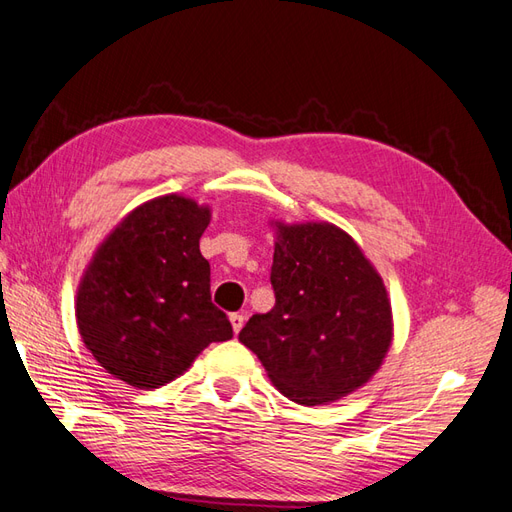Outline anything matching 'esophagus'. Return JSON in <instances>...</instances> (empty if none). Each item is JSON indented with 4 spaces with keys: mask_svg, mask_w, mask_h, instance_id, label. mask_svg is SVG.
Segmentation results:
<instances>
[{
    "mask_svg": "<svg viewBox=\"0 0 512 512\" xmlns=\"http://www.w3.org/2000/svg\"><path fill=\"white\" fill-rule=\"evenodd\" d=\"M230 323H232L234 334H239L241 328H243V323H245V317H243L241 313H232V315H230Z\"/></svg>",
    "mask_w": 512,
    "mask_h": 512,
    "instance_id": "esophagus-1",
    "label": "esophagus"
}]
</instances>
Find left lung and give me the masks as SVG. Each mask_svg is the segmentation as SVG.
Returning <instances> with one entry per match:
<instances>
[{
  "instance_id": "left-lung-1",
  "label": "left lung",
  "mask_w": 512,
  "mask_h": 512,
  "mask_svg": "<svg viewBox=\"0 0 512 512\" xmlns=\"http://www.w3.org/2000/svg\"><path fill=\"white\" fill-rule=\"evenodd\" d=\"M276 306L249 317L239 341L289 400L317 406L356 391L391 345V304L378 271L332 223L278 226Z\"/></svg>"
}]
</instances>
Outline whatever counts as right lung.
Returning <instances> with one entry per match:
<instances>
[{
    "instance_id": "obj_1",
    "label": "right lung",
    "mask_w": 512,
    "mask_h": 512,
    "mask_svg": "<svg viewBox=\"0 0 512 512\" xmlns=\"http://www.w3.org/2000/svg\"><path fill=\"white\" fill-rule=\"evenodd\" d=\"M210 210L165 195L123 219L99 245L78 289V328L112 376L158 389L191 367L232 326L210 297V265L199 252Z\"/></svg>"
}]
</instances>
